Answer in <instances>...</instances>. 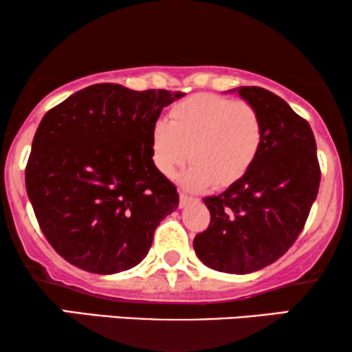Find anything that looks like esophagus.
Returning a JSON list of instances; mask_svg holds the SVG:
<instances>
[{
	"mask_svg": "<svg viewBox=\"0 0 352 352\" xmlns=\"http://www.w3.org/2000/svg\"><path fill=\"white\" fill-rule=\"evenodd\" d=\"M192 201H197V199H194V197H189L187 194L179 195V206H181V208H184V206L192 204Z\"/></svg>",
	"mask_w": 352,
	"mask_h": 352,
	"instance_id": "obj_1",
	"label": "esophagus"
}]
</instances>
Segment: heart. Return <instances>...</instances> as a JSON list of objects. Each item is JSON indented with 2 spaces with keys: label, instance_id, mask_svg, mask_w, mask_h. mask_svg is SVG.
<instances>
[{
  "label": "heart",
  "instance_id": "obj_1",
  "mask_svg": "<svg viewBox=\"0 0 352 352\" xmlns=\"http://www.w3.org/2000/svg\"><path fill=\"white\" fill-rule=\"evenodd\" d=\"M263 142L258 110L247 100L200 93L175 104L170 123L158 120L151 129L152 160L163 176L173 177L189 162L184 176L190 189L232 186L247 175Z\"/></svg>",
  "mask_w": 352,
  "mask_h": 352
}]
</instances>
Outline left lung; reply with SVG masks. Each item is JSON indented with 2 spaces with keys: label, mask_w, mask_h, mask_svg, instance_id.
I'll return each instance as SVG.
<instances>
[{
  "label": "left lung",
  "mask_w": 352,
  "mask_h": 352,
  "mask_svg": "<svg viewBox=\"0 0 352 352\" xmlns=\"http://www.w3.org/2000/svg\"><path fill=\"white\" fill-rule=\"evenodd\" d=\"M237 91L261 117V148L242 179L205 197L211 219L194 250L214 271L250 274L295 243L319 192L320 166L309 123L285 100L259 86Z\"/></svg>",
  "instance_id": "left-lung-1"
}]
</instances>
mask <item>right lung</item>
<instances>
[{
  "label": "right lung",
  "instance_id": "1",
  "mask_svg": "<svg viewBox=\"0 0 352 352\" xmlns=\"http://www.w3.org/2000/svg\"><path fill=\"white\" fill-rule=\"evenodd\" d=\"M182 98L99 83L47 110L32 142L25 187L51 247L93 274H117L147 256L153 232L179 205L152 160L151 129Z\"/></svg>",
  "mask_w": 352,
  "mask_h": 352
}]
</instances>
